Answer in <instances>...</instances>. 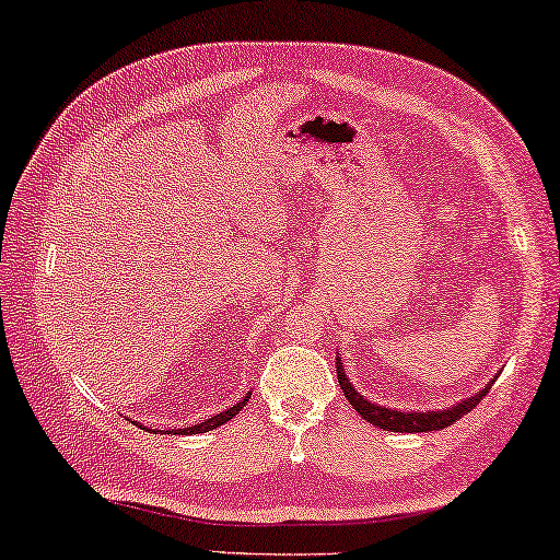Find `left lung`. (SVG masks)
<instances>
[{
	"label": "left lung",
	"mask_w": 560,
	"mask_h": 560,
	"mask_svg": "<svg viewBox=\"0 0 560 560\" xmlns=\"http://www.w3.org/2000/svg\"><path fill=\"white\" fill-rule=\"evenodd\" d=\"M338 383L342 393L352 408H355L360 416H363L368 423H373L383 430H393V433H428V430H443L453 425L455 420H460L466 412H470L472 408L478 406L480 400L486 398V393L490 390L495 377L480 388L476 395H468L460 402H455L451 408H441V410H398V408H385L381 402L368 400L363 393H358L355 385L350 383V377L346 375V368H342L340 352H338Z\"/></svg>",
	"instance_id": "obj_1"
}]
</instances>
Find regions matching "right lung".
<instances>
[{
    "instance_id": "1",
    "label": "right lung",
    "mask_w": 560,
    "mask_h": 560,
    "mask_svg": "<svg viewBox=\"0 0 560 560\" xmlns=\"http://www.w3.org/2000/svg\"><path fill=\"white\" fill-rule=\"evenodd\" d=\"M250 395L253 393H245L243 395V398H240L237 402H235V406H232V408H228V410H222V412H218V416H210L208 420H202V423H195V425H190V428H177V430H158V428H150L152 430V433H179V435H192V433H208V430H214V428H220L222 423H228V420L230 418H235L237 416V412L240 410H243L245 408V402L247 400H250ZM132 420V418H130ZM132 423L137 425V428H144L142 423H137V420H132Z\"/></svg>"
}]
</instances>
